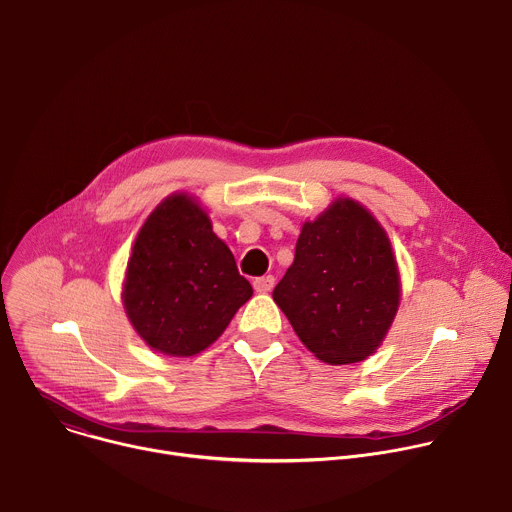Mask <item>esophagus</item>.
Masks as SVG:
<instances>
[{
    "instance_id": "34e87169",
    "label": "esophagus",
    "mask_w": 512,
    "mask_h": 512,
    "mask_svg": "<svg viewBox=\"0 0 512 512\" xmlns=\"http://www.w3.org/2000/svg\"><path fill=\"white\" fill-rule=\"evenodd\" d=\"M275 285V277L273 275H263V277H257L253 281V287L255 291H259V294H265V291H271Z\"/></svg>"
}]
</instances>
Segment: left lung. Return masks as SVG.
Segmentation results:
<instances>
[{"label":"left lung","instance_id":"obj_1","mask_svg":"<svg viewBox=\"0 0 512 512\" xmlns=\"http://www.w3.org/2000/svg\"><path fill=\"white\" fill-rule=\"evenodd\" d=\"M273 300L300 340L328 364L371 356L401 300L397 261L385 229L350 198L304 223L296 257Z\"/></svg>","mask_w":512,"mask_h":512}]
</instances>
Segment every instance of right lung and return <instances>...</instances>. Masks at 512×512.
Here are the masks:
<instances>
[{
  "instance_id": "right-lung-1",
  "label": "right lung",
  "mask_w": 512,
  "mask_h": 512,
  "mask_svg": "<svg viewBox=\"0 0 512 512\" xmlns=\"http://www.w3.org/2000/svg\"><path fill=\"white\" fill-rule=\"evenodd\" d=\"M253 296L231 249L188 194H172L143 223L123 283L137 334L158 352L192 356L225 332Z\"/></svg>"
}]
</instances>
